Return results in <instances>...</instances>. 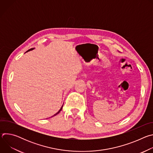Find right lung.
Returning a JSON list of instances; mask_svg holds the SVG:
<instances>
[{"label":"right lung","mask_w":153,"mask_h":153,"mask_svg":"<svg viewBox=\"0 0 153 153\" xmlns=\"http://www.w3.org/2000/svg\"><path fill=\"white\" fill-rule=\"evenodd\" d=\"M33 49H34V48H31V49H30V50H28V51H27V52H28V51H30V50H33ZM63 105H62V107H61V108H60V110H59V111H58V112H57V113H56V114H54V116H56V115H57V114H59V113H60V111H61V110H62V108H63ZM52 117H53V116H52Z\"/></svg>","instance_id":"add662e5"}]
</instances>
